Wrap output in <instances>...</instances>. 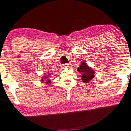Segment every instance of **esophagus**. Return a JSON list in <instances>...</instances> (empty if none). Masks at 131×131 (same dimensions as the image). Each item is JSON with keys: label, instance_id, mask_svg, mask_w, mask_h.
I'll return each instance as SVG.
<instances>
[{"label": "esophagus", "instance_id": "1", "mask_svg": "<svg viewBox=\"0 0 131 131\" xmlns=\"http://www.w3.org/2000/svg\"><path fill=\"white\" fill-rule=\"evenodd\" d=\"M63 68H67V67H69V64H64L62 65Z\"/></svg>", "mask_w": 131, "mask_h": 131}]
</instances>
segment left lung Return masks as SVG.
<instances>
[{"mask_svg": "<svg viewBox=\"0 0 131 131\" xmlns=\"http://www.w3.org/2000/svg\"><path fill=\"white\" fill-rule=\"evenodd\" d=\"M78 71L81 74L82 80L84 83H89L94 77V71L83 61L78 68Z\"/></svg>", "mask_w": 131, "mask_h": 131, "instance_id": "1", "label": "left lung"}]
</instances>
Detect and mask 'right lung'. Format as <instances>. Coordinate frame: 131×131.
Masks as SVG:
<instances>
[{"instance_id":"add662e5","label":"right lung","mask_w":131,"mask_h":131,"mask_svg":"<svg viewBox=\"0 0 131 131\" xmlns=\"http://www.w3.org/2000/svg\"><path fill=\"white\" fill-rule=\"evenodd\" d=\"M50 75V74H49L48 75H45V77H44V78H42V79H41V82H43L44 81V80L43 79H48L49 78V77ZM46 83H50V81L49 79H47V82H46Z\"/></svg>"}]
</instances>
